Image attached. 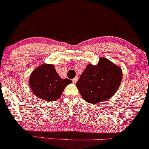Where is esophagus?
I'll use <instances>...</instances> for the list:
<instances>
[{
    "label": "esophagus",
    "instance_id": "34e87169",
    "mask_svg": "<svg viewBox=\"0 0 149 149\" xmlns=\"http://www.w3.org/2000/svg\"><path fill=\"white\" fill-rule=\"evenodd\" d=\"M78 77H75V78H73V79H72V81H73L74 83H76V82L78 81Z\"/></svg>",
    "mask_w": 149,
    "mask_h": 149
}]
</instances>
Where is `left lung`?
<instances>
[{
  "label": "left lung",
  "instance_id": "1",
  "mask_svg": "<svg viewBox=\"0 0 149 149\" xmlns=\"http://www.w3.org/2000/svg\"><path fill=\"white\" fill-rule=\"evenodd\" d=\"M123 78L119 66L101 57L97 65L88 64L76 83L83 100L96 104L110 99L118 89Z\"/></svg>",
  "mask_w": 149,
  "mask_h": 149
}]
</instances>
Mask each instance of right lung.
Returning <instances> with one entry per match:
<instances>
[{
  "instance_id": "1",
  "label": "right lung",
  "mask_w": 149,
  "mask_h": 149,
  "mask_svg": "<svg viewBox=\"0 0 149 149\" xmlns=\"http://www.w3.org/2000/svg\"><path fill=\"white\" fill-rule=\"evenodd\" d=\"M72 83L71 80L59 77L52 64H41L31 74L30 88L36 96L53 102L60 97L66 85Z\"/></svg>"
}]
</instances>
